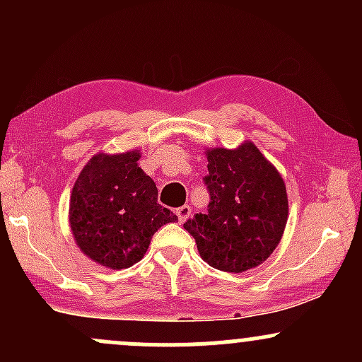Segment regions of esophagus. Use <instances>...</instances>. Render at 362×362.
Listing matches in <instances>:
<instances>
[{
  "instance_id": "esophagus-1",
  "label": "esophagus",
  "mask_w": 362,
  "mask_h": 362,
  "mask_svg": "<svg viewBox=\"0 0 362 362\" xmlns=\"http://www.w3.org/2000/svg\"><path fill=\"white\" fill-rule=\"evenodd\" d=\"M177 216H178V221L185 223V219L190 216V206L185 204V206L178 207V209H177Z\"/></svg>"
}]
</instances>
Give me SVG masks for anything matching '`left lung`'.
Segmentation results:
<instances>
[{"instance_id":"8db88e82","label":"left lung","mask_w":362,"mask_h":362,"mask_svg":"<svg viewBox=\"0 0 362 362\" xmlns=\"http://www.w3.org/2000/svg\"><path fill=\"white\" fill-rule=\"evenodd\" d=\"M207 213L194 214L184 228L211 267L245 272L279 245L288 223V194L282 177L255 144L206 151Z\"/></svg>"}]
</instances>
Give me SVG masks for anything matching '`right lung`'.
<instances>
[{"label": "right lung", "mask_w": 362, "mask_h": 362, "mask_svg": "<svg viewBox=\"0 0 362 362\" xmlns=\"http://www.w3.org/2000/svg\"><path fill=\"white\" fill-rule=\"evenodd\" d=\"M138 149L95 155L78 175L69 224L80 250L109 269H127L146 253L153 235L177 221L158 204V189L139 168Z\"/></svg>", "instance_id": "1"}]
</instances>
